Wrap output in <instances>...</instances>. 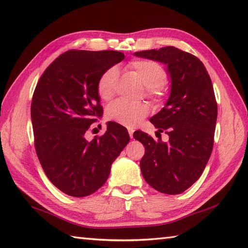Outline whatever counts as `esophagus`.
Masks as SVG:
<instances>
[{"label": "esophagus", "mask_w": 248, "mask_h": 248, "mask_svg": "<svg viewBox=\"0 0 248 248\" xmlns=\"http://www.w3.org/2000/svg\"><path fill=\"white\" fill-rule=\"evenodd\" d=\"M134 131H135L134 128H128V134H129V137L131 139L134 138Z\"/></svg>", "instance_id": "1"}]
</instances>
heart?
Segmentation results:
<instances>
[{
	"instance_id": "b5f03b06",
	"label": "heart",
	"mask_w": 248,
	"mask_h": 248,
	"mask_svg": "<svg viewBox=\"0 0 248 248\" xmlns=\"http://www.w3.org/2000/svg\"><path fill=\"white\" fill-rule=\"evenodd\" d=\"M128 68L135 72L143 85L146 87V94L158 100L164 93L163 82L167 73L160 63L150 59H137L129 62ZM119 78L117 67H110L104 71L97 81V92L102 100H110L114 94L115 85ZM148 113L144 104H130L118 100L107 107L106 117L108 120L126 127H135Z\"/></svg>"
}]
</instances>
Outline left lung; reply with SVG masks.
I'll use <instances>...</instances> for the list:
<instances>
[{
    "mask_svg": "<svg viewBox=\"0 0 248 248\" xmlns=\"http://www.w3.org/2000/svg\"><path fill=\"white\" fill-rule=\"evenodd\" d=\"M134 55L164 63L170 78L166 106L151 118L159 133L169 135V141H155L141 130L134 134L145 147L141 172L155 190L180 194L201 177L213 148L217 104L211 78L199 58L177 47Z\"/></svg>",
    "mask_w": 248,
    "mask_h": 248,
    "instance_id": "8db88e82",
    "label": "left lung"
}]
</instances>
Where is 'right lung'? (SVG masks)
Segmentation results:
<instances>
[{"label": "right lung", "instance_id": "1", "mask_svg": "<svg viewBox=\"0 0 248 248\" xmlns=\"http://www.w3.org/2000/svg\"><path fill=\"white\" fill-rule=\"evenodd\" d=\"M124 58L117 51L71 49L48 65L36 86L31 117L37 156L49 181L70 196L100 189L129 142L127 129L114 122L107 123L103 136L85 139L103 114L98 78Z\"/></svg>", "mask_w": 248, "mask_h": 248}]
</instances>
